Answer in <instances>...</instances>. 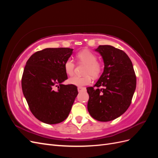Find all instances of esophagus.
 <instances>
[{
    "label": "esophagus",
    "instance_id": "1",
    "mask_svg": "<svg viewBox=\"0 0 158 158\" xmlns=\"http://www.w3.org/2000/svg\"><path fill=\"white\" fill-rule=\"evenodd\" d=\"M82 90H85V88H84V87H78V92H81V91H82Z\"/></svg>",
    "mask_w": 158,
    "mask_h": 158
}]
</instances>
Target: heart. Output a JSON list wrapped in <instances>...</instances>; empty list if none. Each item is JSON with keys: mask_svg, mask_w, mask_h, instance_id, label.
Wrapping results in <instances>:
<instances>
[{"mask_svg": "<svg viewBox=\"0 0 158 158\" xmlns=\"http://www.w3.org/2000/svg\"><path fill=\"white\" fill-rule=\"evenodd\" d=\"M77 59L80 63H83L86 66L84 70V76H74L69 80V82L71 84L78 87L88 85L92 82V76L97 78L102 73V65L98 61V57L92 51L84 50L77 54ZM64 68L66 73L69 76L74 74L75 69V63L74 60L69 58L65 61Z\"/></svg>", "mask_w": 158, "mask_h": 158, "instance_id": "heart-1", "label": "heart"}]
</instances>
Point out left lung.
Masks as SVG:
<instances>
[{
    "label": "left lung",
    "instance_id": "8db88e82",
    "mask_svg": "<svg viewBox=\"0 0 158 158\" xmlns=\"http://www.w3.org/2000/svg\"><path fill=\"white\" fill-rule=\"evenodd\" d=\"M95 51L102 55L105 66L94 86L86 88L88 110L95 120L107 122L120 117L130 106L136 77L132 62L123 51L111 45H99Z\"/></svg>",
    "mask_w": 158,
    "mask_h": 158
}]
</instances>
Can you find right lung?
<instances>
[{
	"label": "right lung",
	"instance_id": "add662e5",
	"mask_svg": "<svg viewBox=\"0 0 158 158\" xmlns=\"http://www.w3.org/2000/svg\"><path fill=\"white\" fill-rule=\"evenodd\" d=\"M73 51L47 48L37 51L27 61L22 78V92L31 112L43 123L52 125L64 121L78 94L76 85L62 84L68 79L64 64Z\"/></svg>",
	"mask_w": 158,
	"mask_h": 158
}]
</instances>
